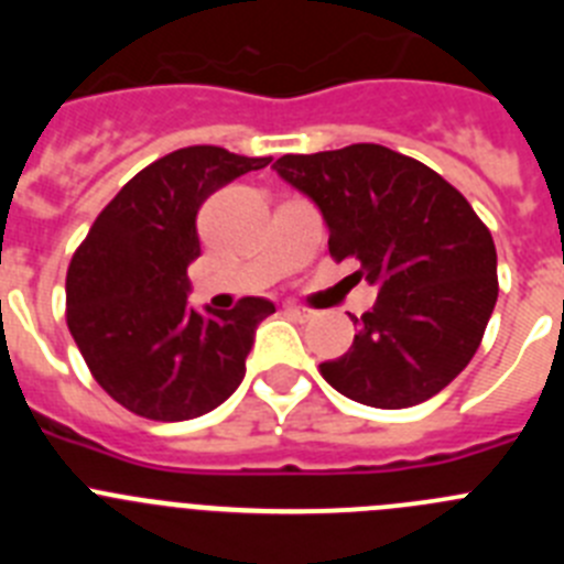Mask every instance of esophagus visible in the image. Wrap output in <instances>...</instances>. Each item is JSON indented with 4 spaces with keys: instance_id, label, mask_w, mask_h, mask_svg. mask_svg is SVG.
Listing matches in <instances>:
<instances>
[{
    "instance_id": "obj_1",
    "label": "esophagus",
    "mask_w": 564,
    "mask_h": 564,
    "mask_svg": "<svg viewBox=\"0 0 564 564\" xmlns=\"http://www.w3.org/2000/svg\"><path fill=\"white\" fill-rule=\"evenodd\" d=\"M285 313L291 318H299V322H307V318H313V311H307V307H296V305H285Z\"/></svg>"
}]
</instances>
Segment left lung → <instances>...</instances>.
I'll return each mask as SVG.
<instances>
[{"instance_id": "left-lung-1", "label": "left lung", "mask_w": 564, "mask_h": 564, "mask_svg": "<svg viewBox=\"0 0 564 564\" xmlns=\"http://www.w3.org/2000/svg\"><path fill=\"white\" fill-rule=\"evenodd\" d=\"M276 174L322 212L330 253L378 288L352 347L322 364L350 401L403 410L455 381L497 302L495 239L441 174L378 143L285 154Z\"/></svg>"}]
</instances>
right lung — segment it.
Segmentation results:
<instances>
[{"mask_svg":"<svg viewBox=\"0 0 564 564\" xmlns=\"http://www.w3.org/2000/svg\"><path fill=\"white\" fill-rule=\"evenodd\" d=\"M271 158L188 147L138 172L98 214L67 271V327L104 390L152 421L217 410L246 378L262 296L234 311L192 307L188 265L200 257L197 212Z\"/></svg>","mask_w":564,"mask_h":564,"instance_id":"obj_1","label":"right lung"}]
</instances>
